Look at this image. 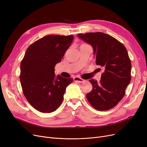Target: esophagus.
Instances as JSON below:
<instances>
[{"label":"esophagus","instance_id":"obj_1","mask_svg":"<svg viewBox=\"0 0 147 147\" xmlns=\"http://www.w3.org/2000/svg\"><path fill=\"white\" fill-rule=\"evenodd\" d=\"M73 80H74V82H79V83H82V82H84V81H85L84 79H82V78H79V77H76V78H74L73 79Z\"/></svg>","mask_w":147,"mask_h":147}]
</instances>
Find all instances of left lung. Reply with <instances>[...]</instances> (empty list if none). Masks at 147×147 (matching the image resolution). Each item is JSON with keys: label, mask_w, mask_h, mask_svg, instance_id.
Instances as JSON below:
<instances>
[{"label": "left lung", "mask_w": 147, "mask_h": 147, "mask_svg": "<svg viewBox=\"0 0 147 147\" xmlns=\"http://www.w3.org/2000/svg\"><path fill=\"white\" fill-rule=\"evenodd\" d=\"M78 36L93 47L96 64L104 70L99 82L93 79L89 80L93 89L86 94V98L97 110L111 109L123 98L131 80V64L127 49L104 32L80 33Z\"/></svg>", "instance_id": "left-lung-1"}]
</instances>
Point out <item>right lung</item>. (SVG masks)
Segmentation results:
<instances>
[{
    "instance_id": "obj_1",
    "label": "right lung",
    "mask_w": 147,
    "mask_h": 147,
    "mask_svg": "<svg viewBox=\"0 0 147 147\" xmlns=\"http://www.w3.org/2000/svg\"><path fill=\"white\" fill-rule=\"evenodd\" d=\"M74 36L48 35L27 48L20 63V80L26 100L36 110L51 113L61 105L71 78L56 76L54 67L71 44Z\"/></svg>"
}]
</instances>
